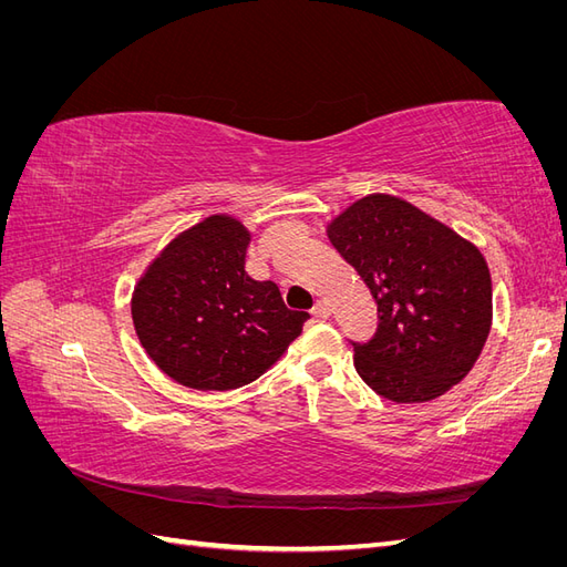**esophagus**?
Listing matches in <instances>:
<instances>
[{
	"label": "esophagus",
	"instance_id": "1",
	"mask_svg": "<svg viewBox=\"0 0 567 567\" xmlns=\"http://www.w3.org/2000/svg\"><path fill=\"white\" fill-rule=\"evenodd\" d=\"M329 315H331V312H329V307H326V302H321V300L312 307V317H315L317 321L329 319Z\"/></svg>",
	"mask_w": 567,
	"mask_h": 567
}]
</instances>
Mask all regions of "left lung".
Returning a JSON list of instances; mask_svg holds the SVG:
<instances>
[{"label":"left lung","instance_id":"1","mask_svg":"<svg viewBox=\"0 0 567 567\" xmlns=\"http://www.w3.org/2000/svg\"><path fill=\"white\" fill-rule=\"evenodd\" d=\"M326 236L379 305V331L354 342L362 381L385 400L421 404L466 379L492 329V277L480 248L390 194L354 200Z\"/></svg>","mask_w":567,"mask_h":567}]
</instances>
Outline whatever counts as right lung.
Listing matches in <instances>:
<instances>
[{"instance_id": "obj_1", "label": "right lung", "mask_w": 567, "mask_h": 567, "mask_svg": "<svg viewBox=\"0 0 567 567\" xmlns=\"http://www.w3.org/2000/svg\"><path fill=\"white\" fill-rule=\"evenodd\" d=\"M250 231L217 213L179 231L144 269L132 293L142 348L165 375L192 390L252 383L302 333L279 286L246 271Z\"/></svg>"}]
</instances>
